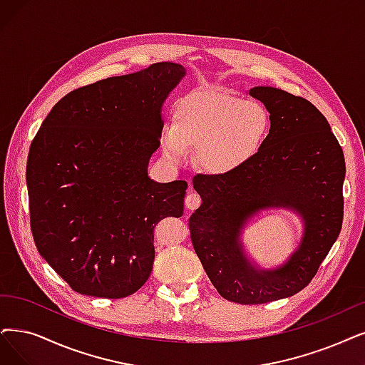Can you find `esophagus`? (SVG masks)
I'll return each mask as SVG.
<instances>
[{
  "label": "esophagus",
  "mask_w": 365,
  "mask_h": 365,
  "mask_svg": "<svg viewBox=\"0 0 365 365\" xmlns=\"http://www.w3.org/2000/svg\"><path fill=\"white\" fill-rule=\"evenodd\" d=\"M200 202H202V200H200V196L192 190L190 193L187 195V197H185V208L193 211V210H196V208L200 205Z\"/></svg>",
  "instance_id": "1"
}]
</instances>
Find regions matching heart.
Segmentation results:
<instances>
[{
	"instance_id": "1",
	"label": "heart",
	"mask_w": 365,
	"mask_h": 365,
	"mask_svg": "<svg viewBox=\"0 0 365 365\" xmlns=\"http://www.w3.org/2000/svg\"><path fill=\"white\" fill-rule=\"evenodd\" d=\"M271 127L268 110L223 91H197L184 97L175 121L162 135L168 160L182 163L188 148L197 165L212 175H226L244 166L264 145Z\"/></svg>"
}]
</instances>
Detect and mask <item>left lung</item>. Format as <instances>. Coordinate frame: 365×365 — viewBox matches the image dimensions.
<instances>
[{
  "label": "left lung",
  "instance_id": "left-lung-1",
  "mask_svg": "<svg viewBox=\"0 0 365 365\" xmlns=\"http://www.w3.org/2000/svg\"><path fill=\"white\" fill-rule=\"evenodd\" d=\"M249 94L265 105L271 128L260 150L226 175H197L202 203L190 215V237L217 292L238 304L289 298L307 286L343 223V150L325 116L309 100L272 86ZM289 209L304 226L284 264L260 269L245 253L243 229L262 210Z\"/></svg>",
  "mask_w": 365,
  "mask_h": 365
}]
</instances>
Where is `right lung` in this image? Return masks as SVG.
<instances>
[{
	"instance_id": "right-lung-1",
	"label": "right lung",
	"mask_w": 365,
	"mask_h": 365,
	"mask_svg": "<svg viewBox=\"0 0 365 365\" xmlns=\"http://www.w3.org/2000/svg\"><path fill=\"white\" fill-rule=\"evenodd\" d=\"M185 76L155 63L68 93L28 154L26 187L38 253L82 295L125 298L148 280L154 227L184 212L185 181L148 177L162 108Z\"/></svg>"
}]
</instances>
